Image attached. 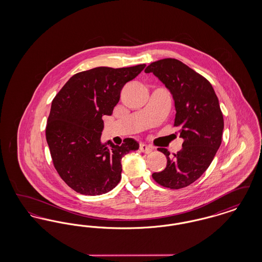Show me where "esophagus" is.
<instances>
[{"label":"esophagus","instance_id":"esophagus-1","mask_svg":"<svg viewBox=\"0 0 262 262\" xmlns=\"http://www.w3.org/2000/svg\"><path fill=\"white\" fill-rule=\"evenodd\" d=\"M139 149L141 152H143V153H146V154H148L150 152H152L153 151V147L152 146H150V145H147V144H144V143H141L140 145H139Z\"/></svg>","mask_w":262,"mask_h":262}]
</instances>
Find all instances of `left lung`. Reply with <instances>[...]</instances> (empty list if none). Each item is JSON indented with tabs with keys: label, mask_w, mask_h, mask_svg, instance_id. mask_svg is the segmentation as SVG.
<instances>
[{
	"label": "left lung",
	"mask_w": 262,
	"mask_h": 262,
	"mask_svg": "<svg viewBox=\"0 0 262 262\" xmlns=\"http://www.w3.org/2000/svg\"><path fill=\"white\" fill-rule=\"evenodd\" d=\"M152 73L173 95L174 126L184 138L183 148L170 158L166 148L167 166L152 178L163 187L178 189L195 182L211 164L222 141L223 114L211 83L184 62L163 59L151 62L144 71Z\"/></svg>",
	"instance_id": "8db88e82"
}]
</instances>
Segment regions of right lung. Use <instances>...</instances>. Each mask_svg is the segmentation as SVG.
I'll return each mask as SVG.
<instances>
[{
	"instance_id": "add662e5",
	"label": "right lung",
	"mask_w": 262,
	"mask_h": 262,
	"mask_svg": "<svg viewBox=\"0 0 262 262\" xmlns=\"http://www.w3.org/2000/svg\"><path fill=\"white\" fill-rule=\"evenodd\" d=\"M145 66L98 67L78 73L52 101L46 126L51 157L62 181L76 192L100 195L112 190L122 178V158L138 149L133 138H125L122 145L102 143V117L112 115L122 88Z\"/></svg>"
}]
</instances>
